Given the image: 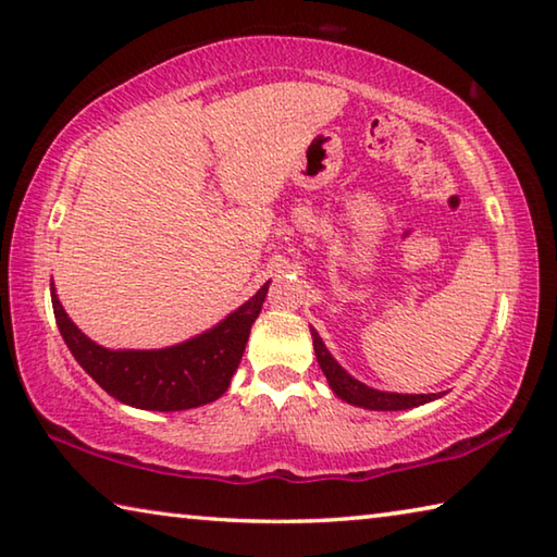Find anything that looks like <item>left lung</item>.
<instances>
[{"label":"left lung","instance_id":"1","mask_svg":"<svg viewBox=\"0 0 557 557\" xmlns=\"http://www.w3.org/2000/svg\"><path fill=\"white\" fill-rule=\"evenodd\" d=\"M312 338H314V351H317V361L322 366V371L326 375L332 391L338 395V398L358 405V408L366 410H408V408H418L422 403H430L440 398V395L430 393V395H400V393H383V391H373L369 385H363L361 381H356L348 375L342 366H338L332 354L326 351V346L312 329Z\"/></svg>","mask_w":557,"mask_h":557}]
</instances>
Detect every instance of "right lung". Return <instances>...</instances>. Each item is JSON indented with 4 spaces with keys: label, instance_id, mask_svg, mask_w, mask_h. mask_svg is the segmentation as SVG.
<instances>
[{
    "label": "right lung",
    "instance_id": "add662e5",
    "mask_svg": "<svg viewBox=\"0 0 557 557\" xmlns=\"http://www.w3.org/2000/svg\"><path fill=\"white\" fill-rule=\"evenodd\" d=\"M268 287L270 282L211 332L159 351L102 348L71 322L55 292H51V301L65 346L102 391L132 408L172 412L199 408L228 391Z\"/></svg>",
    "mask_w": 557,
    "mask_h": 557
}]
</instances>
